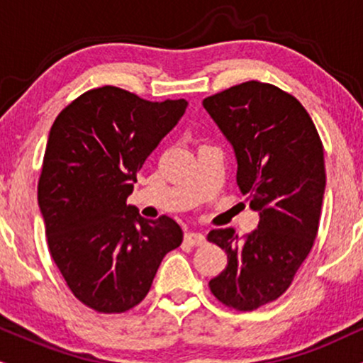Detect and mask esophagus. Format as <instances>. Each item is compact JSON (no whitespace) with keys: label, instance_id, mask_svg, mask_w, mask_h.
<instances>
[{"label":"esophagus","instance_id":"obj_1","mask_svg":"<svg viewBox=\"0 0 363 363\" xmlns=\"http://www.w3.org/2000/svg\"><path fill=\"white\" fill-rule=\"evenodd\" d=\"M184 240L193 247H201L206 243V237L203 233H199V231H189V233H186Z\"/></svg>","mask_w":363,"mask_h":363}]
</instances>
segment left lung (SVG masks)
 I'll return each instance as SVG.
<instances>
[{
	"mask_svg": "<svg viewBox=\"0 0 363 363\" xmlns=\"http://www.w3.org/2000/svg\"><path fill=\"white\" fill-rule=\"evenodd\" d=\"M203 106L233 145L237 184L260 213L242 238L231 228L209 231L228 255L209 289L225 306L253 311L289 289L311 252L326 184L323 142L303 104L269 82L231 86Z\"/></svg>",
	"mask_w": 363,
	"mask_h": 363,
	"instance_id": "obj_1",
	"label": "left lung"
}]
</instances>
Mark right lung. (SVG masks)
Instances as JSON below:
<instances>
[{
	"label": "right lung",
	"mask_w": 363,
	"mask_h": 363,
	"mask_svg": "<svg viewBox=\"0 0 363 363\" xmlns=\"http://www.w3.org/2000/svg\"><path fill=\"white\" fill-rule=\"evenodd\" d=\"M186 106V99L147 101L103 86L69 103L52 125L38 206L52 259L94 311L125 313L142 303L165 253L182 243L172 218L148 221L126 198Z\"/></svg>",
	"instance_id": "right-lung-1"
}]
</instances>
